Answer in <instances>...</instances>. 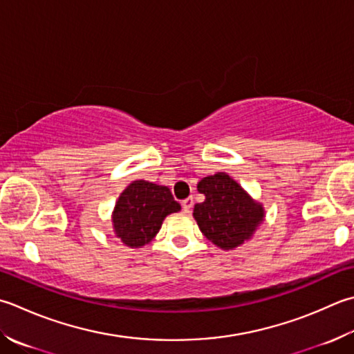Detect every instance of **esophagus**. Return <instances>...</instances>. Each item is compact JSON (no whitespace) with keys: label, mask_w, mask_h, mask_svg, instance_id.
<instances>
[{"label":"esophagus","mask_w":354,"mask_h":354,"mask_svg":"<svg viewBox=\"0 0 354 354\" xmlns=\"http://www.w3.org/2000/svg\"><path fill=\"white\" fill-rule=\"evenodd\" d=\"M181 205H183V210L185 212V213H190V210H192V207H193V198L190 196V198H187V199H184L183 203H181Z\"/></svg>","instance_id":"obj_1"}]
</instances>
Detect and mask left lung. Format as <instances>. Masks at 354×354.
<instances>
[{"label":"left lung","instance_id":"8db88e82","mask_svg":"<svg viewBox=\"0 0 354 354\" xmlns=\"http://www.w3.org/2000/svg\"><path fill=\"white\" fill-rule=\"evenodd\" d=\"M198 192L205 196L193 209L199 230L223 250H233L253 236L264 221L261 203L248 195L227 173L218 171L198 183Z\"/></svg>","mask_w":354,"mask_h":354}]
</instances>
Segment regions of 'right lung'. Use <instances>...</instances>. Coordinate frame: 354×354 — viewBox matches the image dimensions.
I'll use <instances>...</instances> for the list:
<instances>
[{
    "mask_svg": "<svg viewBox=\"0 0 354 354\" xmlns=\"http://www.w3.org/2000/svg\"><path fill=\"white\" fill-rule=\"evenodd\" d=\"M181 210L169 187L133 181L118 198L112 213L113 232L130 248H140L156 236L162 221Z\"/></svg>",
    "mask_w": 354,
    "mask_h": 354,
    "instance_id": "1",
    "label": "right lung"
}]
</instances>
